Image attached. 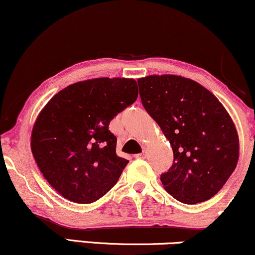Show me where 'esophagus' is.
Returning <instances> with one entry per match:
<instances>
[{
  "instance_id": "1",
  "label": "esophagus",
  "mask_w": 255,
  "mask_h": 255,
  "mask_svg": "<svg viewBox=\"0 0 255 255\" xmlns=\"http://www.w3.org/2000/svg\"><path fill=\"white\" fill-rule=\"evenodd\" d=\"M135 156H137V158H139V159H145L146 158V151H142L140 154H137Z\"/></svg>"
}]
</instances>
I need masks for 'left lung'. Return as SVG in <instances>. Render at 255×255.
<instances>
[{
  "label": "left lung",
  "instance_id": "obj_1",
  "mask_svg": "<svg viewBox=\"0 0 255 255\" xmlns=\"http://www.w3.org/2000/svg\"><path fill=\"white\" fill-rule=\"evenodd\" d=\"M141 103L172 145L173 165L160 180L186 204L215 196L236 169L239 139L214 94L190 79L149 75L138 80Z\"/></svg>",
  "mask_w": 255,
  "mask_h": 255
}]
</instances>
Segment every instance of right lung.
Listing matches in <instances>:
<instances>
[{
    "label": "right lung",
    "instance_id": "right-lung-1",
    "mask_svg": "<svg viewBox=\"0 0 255 255\" xmlns=\"http://www.w3.org/2000/svg\"><path fill=\"white\" fill-rule=\"evenodd\" d=\"M133 79L73 83L52 97L33 125L31 149L47 182L75 203H93L117 183L128 160L116 154L110 122L135 102Z\"/></svg>",
    "mask_w": 255,
    "mask_h": 255
}]
</instances>
